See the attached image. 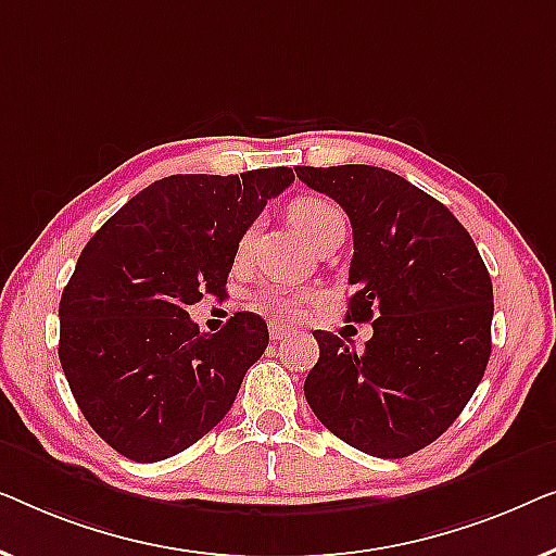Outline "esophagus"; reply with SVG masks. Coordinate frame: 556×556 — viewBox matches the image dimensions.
I'll return each instance as SVG.
<instances>
[{"mask_svg": "<svg viewBox=\"0 0 556 556\" xmlns=\"http://www.w3.org/2000/svg\"><path fill=\"white\" fill-rule=\"evenodd\" d=\"M269 334H271V340H285L287 334H292V327L281 325V323H271L269 325Z\"/></svg>", "mask_w": 556, "mask_h": 556, "instance_id": "obj_1", "label": "esophagus"}]
</instances>
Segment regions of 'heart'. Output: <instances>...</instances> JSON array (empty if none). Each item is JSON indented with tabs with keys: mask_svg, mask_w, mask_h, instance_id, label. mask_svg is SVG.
<instances>
[{
	"mask_svg": "<svg viewBox=\"0 0 556 556\" xmlns=\"http://www.w3.org/2000/svg\"><path fill=\"white\" fill-rule=\"evenodd\" d=\"M289 218L292 224L300 229V233H304L312 244H317L325 233H330L340 226H345V214H342L340 206H334L330 199L323 197H300L296 201H292L289 206ZM254 229H247L244 237L239 239V256L247 254L249 244H252ZM304 292L294 287H267L256 294V304H262L264 309L277 312V315H296L304 302Z\"/></svg>",
	"mask_w": 556,
	"mask_h": 556,
	"instance_id": "heart-1",
	"label": "heart"
}]
</instances>
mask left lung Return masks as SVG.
Wrapping results in <instances>:
<instances>
[{"label": "left lung", "mask_w": 556, "mask_h": 556, "mask_svg": "<svg viewBox=\"0 0 556 556\" xmlns=\"http://www.w3.org/2000/svg\"><path fill=\"white\" fill-rule=\"evenodd\" d=\"M309 189L353 224L348 319L372 323L365 348L315 330L304 397L327 431L378 458L410 456L460 416L491 355L494 287L441 201L393 170L300 166Z\"/></svg>", "instance_id": "8db88e82"}]
</instances>
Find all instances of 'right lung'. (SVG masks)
I'll return each mask as SVG.
<instances>
[{"label": "right lung", "instance_id": "1", "mask_svg": "<svg viewBox=\"0 0 556 556\" xmlns=\"http://www.w3.org/2000/svg\"><path fill=\"white\" fill-rule=\"evenodd\" d=\"M292 181L285 166L161 178L83 249L60 300V363L85 420L125 458L176 456L229 413L267 323L237 312L208 334L186 309L224 296L239 239Z\"/></svg>", "mask_w": 556, "mask_h": 556}]
</instances>
